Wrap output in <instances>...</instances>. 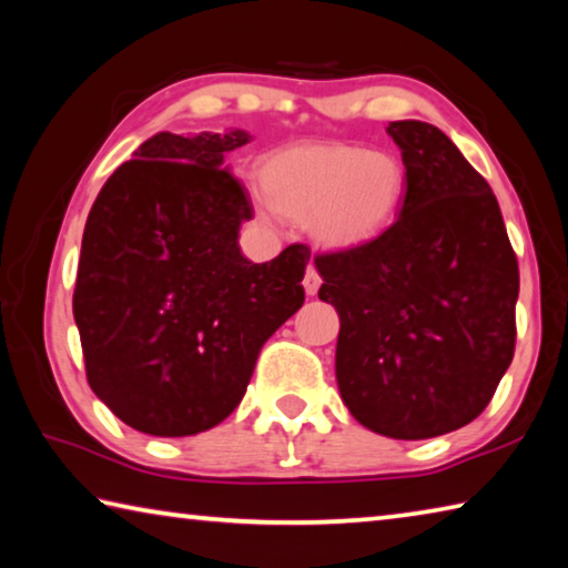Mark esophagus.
<instances>
[{
    "label": "esophagus",
    "instance_id": "1",
    "mask_svg": "<svg viewBox=\"0 0 568 568\" xmlns=\"http://www.w3.org/2000/svg\"><path fill=\"white\" fill-rule=\"evenodd\" d=\"M321 273L315 271V265H307V271H305V277H303V287H305V293L307 295H315L318 293V287H321Z\"/></svg>",
    "mask_w": 568,
    "mask_h": 568
}]
</instances>
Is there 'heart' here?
Instances as JSON below:
<instances>
[{
	"label": "heart",
	"instance_id": "b5f03b06",
	"mask_svg": "<svg viewBox=\"0 0 568 568\" xmlns=\"http://www.w3.org/2000/svg\"><path fill=\"white\" fill-rule=\"evenodd\" d=\"M263 217L277 210L307 217L313 237L331 247H358L393 225L406 197V168L386 150L341 140H305L277 148L261 162Z\"/></svg>",
	"mask_w": 568,
	"mask_h": 568
}]
</instances>
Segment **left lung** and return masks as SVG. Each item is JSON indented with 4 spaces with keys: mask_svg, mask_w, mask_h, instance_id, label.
I'll return each mask as SVG.
<instances>
[{
    "mask_svg": "<svg viewBox=\"0 0 568 568\" xmlns=\"http://www.w3.org/2000/svg\"><path fill=\"white\" fill-rule=\"evenodd\" d=\"M406 165L398 220L315 255L341 315L335 378L353 418L420 440L478 418L516 348L518 263L496 195L428 122H390Z\"/></svg>",
    "mask_w": 568,
    "mask_h": 568,
    "instance_id": "1",
    "label": "left lung"
}]
</instances>
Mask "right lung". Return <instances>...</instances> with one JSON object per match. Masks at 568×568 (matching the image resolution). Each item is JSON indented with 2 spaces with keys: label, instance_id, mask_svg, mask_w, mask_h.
Instances as JSON below:
<instances>
[{
  "label": "right lung",
  "instance_id": "1",
  "mask_svg": "<svg viewBox=\"0 0 568 568\" xmlns=\"http://www.w3.org/2000/svg\"><path fill=\"white\" fill-rule=\"evenodd\" d=\"M250 134L158 132L104 182L72 295L88 383L134 430L195 436L243 400L265 341L303 305L305 245L240 253L253 217L225 152Z\"/></svg>",
  "mask_w": 568,
  "mask_h": 568
}]
</instances>
